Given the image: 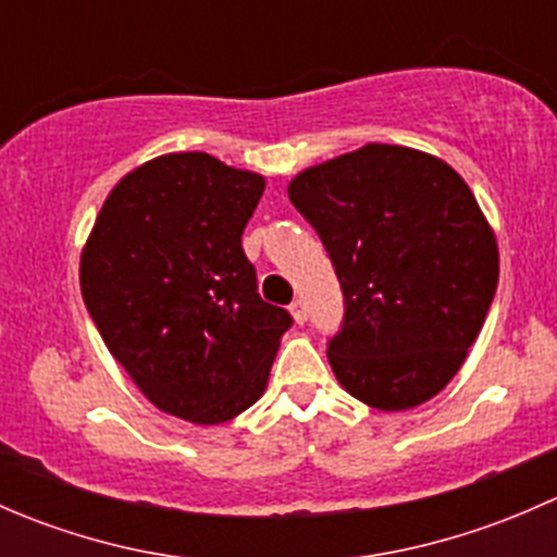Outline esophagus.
Segmentation results:
<instances>
[{"label":"esophagus","mask_w":557,"mask_h":557,"mask_svg":"<svg viewBox=\"0 0 557 557\" xmlns=\"http://www.w3.org/2000/svg\"><path fill=\"white\" fill-rule=\"evenodd\" d=\"M290 314H294V320L296 323H305L307 320V307H305V301L301 299H294V305H290Z\"/></svg>","instance_id":"esophagus-1"}]
</instances>
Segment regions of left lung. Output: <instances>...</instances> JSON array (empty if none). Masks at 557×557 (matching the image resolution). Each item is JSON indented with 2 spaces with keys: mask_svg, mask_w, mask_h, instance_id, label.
I'll return each mask as SVG.
<instances>
[{
  "mask_svg": "<svg viewBox=\"0 0 557 557\" xmlns=\"http://www.w3.org/2000/svg\"><path fill=\"white\" fill-rule=\"evenodd\" d=\"M288 199L329 250L345 320L329 363L383 412L429 401L463 367L498 285V245L442 159L369 143L299 172Z\"/></svg>",
  "mask_w": 557,
  "mask_h": 557,
  "instance_id": "1",
  "label": "left lung"
}]
</instances>
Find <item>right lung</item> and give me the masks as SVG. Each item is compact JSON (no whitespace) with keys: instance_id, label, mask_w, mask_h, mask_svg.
<instances>
[{"instance_id":"right-lung-1","label":"right lung","mask_w":557,"mask_h":557,"mask_svg":"<svg viewBox=\"0 0 557 557\" xmlns=\"http://www.w3.org/2000/svg\"><path fill=\"white\" fill-rule=\"evenodd\" d=\"M263 185L207 153L159 156L110 190L83 247V301L107 350L161 412L196 425L261 398L294 323L258 296L243 250Z\"/></svg>"}]
</instances>
